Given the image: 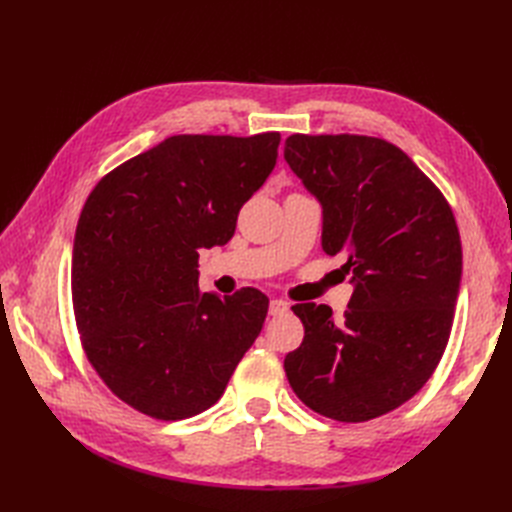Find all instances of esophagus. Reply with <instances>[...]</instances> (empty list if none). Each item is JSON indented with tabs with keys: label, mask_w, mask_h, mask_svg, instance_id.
Listing matches in <instances>:
<instances>
[{
	"label": "esophagus",
	"mask_w": 512,
	"mask_h": 512,
	"mask_svg": "<svg viewBox=\"0 0 512 512\" xmlns=\"http://www.w3.org/2000/svg\"><path fill=\"white\" fill-rule=\"evenodd\" d=\"M288 312V303H284L282 299H273L271 303H269V314L271 316H282V314H286Z\"/></svg>",
	"instance_id": "obj_1"
}]
</instances>
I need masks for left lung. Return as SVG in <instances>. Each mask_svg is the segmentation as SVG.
Wrapping results in <instances>:
<instances>
[{"instance_id": "obj_1", "label": "left lung", "mask_w": 512, "mask_h": 512, "mask_svg": "<svg viewBox=\"0 0 512 512\" xmlns=\"http://www.w3.org/2000/svg\"><path fill=\"white\" fill-rule=\"evenodd\" d=\"M284 158L322 207V250L346 256L352 299L297 303L303 344L286 354L292 391L314 412L363 423L406 404L438 367L461 284L459 230L440 190L374 136L292 134Z\"/></svg>"}]
</instances>
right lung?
Returning <instances> with one entry per match:
<instances>
[{"instance_id":"right-lung-1","label":"right lung","mask_w":512,"mask_h":512,"mask_svg":"<svg viewBox=\"0 0 512 512\" xmlns=\"http://www.w3.org/2000/svg\"><path fill=\"white\" fill-rule=\"evenodd\" d=\"M280 132L170 136L108 173L81 211L72 303L83 348L121 401L162 421L211 408L267 318L256 288L198 290V250L235 235Z\"/></svg>"}]
</instances>
